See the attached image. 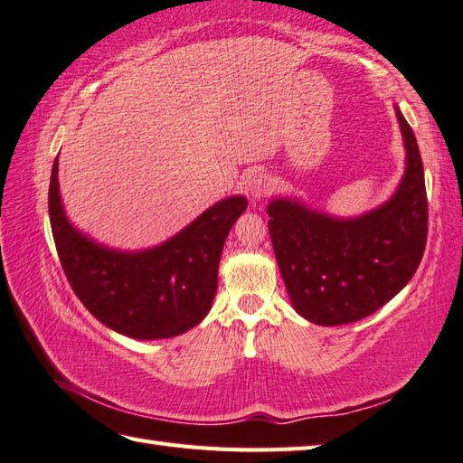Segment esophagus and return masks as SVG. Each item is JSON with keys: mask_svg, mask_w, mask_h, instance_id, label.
I'll use <instances>...</instances> for the list:
<instances>
[{"mask_svg": "<svg viewBox=\"0 0 463 463\" xmlns=\"http://www.w3.org/2000/svg\"><path fill=\"white\" fill-rule=\"evenodd\" d=\"M273 188H275V180H273V176L269 175V172L259 170L249 178V190H250L252 198L267 196Z\"/></svg>", "mask_w": 463, "mask_h": 463, "instance_id": "esophagus-1", "label": "esophagus"}]
</instances>
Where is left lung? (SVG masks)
Returning <instances> with one entry per match:
<instances>
[{
    "label": "left lung",
    "instance_id": "8db88e82",
    "mask_svg": "<svg viewBox=\"0 0 463 463\" xmlns=\"http://www.w3.org/2000/svg\"><path fill=\"white\" fill-rule=\"evenodd\" d=\"M407 148L392 201L355 221H337L291 201H273L269 232L298 315L345 325L383 307L418 270L428 242V194L418 140L395 108Z\"/></svg>",
    "mask_w": 463,
    "mask_h": 463
}]
</instances>
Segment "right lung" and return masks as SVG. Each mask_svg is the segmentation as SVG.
Masks as SVG:
<instances>
[{
  "instance_id": "add662e5",
  "label": "right lung",
  "mask_w": 463,
  "mask_h": 463,
  "mask_svg": "<svg viewBox=\"0 0 463 463\" xmlns=\"http://www.w3.org/2000/svg\"><path fill=\"white\" fill-rule=\"evenodd\" d=\"M48 206L61 269L86 309L132 339H168L193 329L211 311L224 241L247 201H221L162 247L108 250L81 237L63 214L56 156Z\"/></svg>"
}]
</instances>
